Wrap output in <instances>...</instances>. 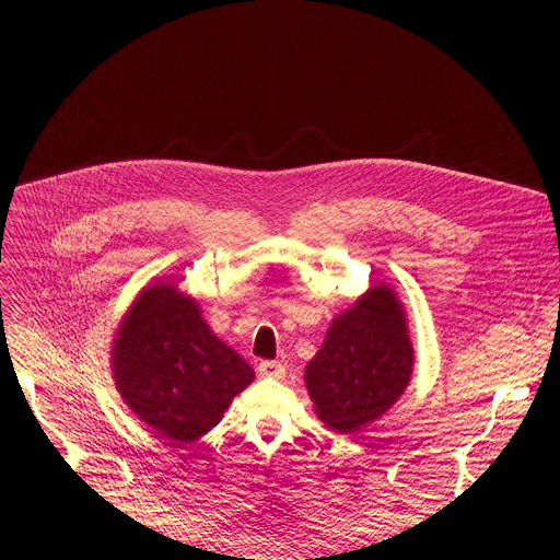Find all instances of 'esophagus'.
Listing matches in <instances>:
<instances>
[{
    "label": "esophagus",
    "instance_id": "1",
    "mask_svg": "<svg viewBox=\"0 0 560 560\" xmlns=\"http://www.w3.org/2000/svg\"><path fill=\"white\" fill-rule=\"evenodd\" d=\"M258 374L260 376H283L285 368L279 361H260L258 363Z\"/></svg>",
    "mask_w": 560,
    "mask_h": 560
}]
</instances>
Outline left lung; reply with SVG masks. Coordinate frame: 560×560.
I'll return each instance as SVG.
<instances>
[{"label":"left lung","instance_id":"left-lung-1","mask_svg":"<svg viewBox=\"0 0 560 560\" xmlns=\"http://www.w3.org/2000/svg\"><path fill=\"white\" fill-rule=\"evenodd\" d=\"M416 351L404 304L388 283H376L338 313L308 361L304 381L315 416L338 433H357L404 395Z\"/></svg>","mask_w":560,"mask_h":560}]
</instances>
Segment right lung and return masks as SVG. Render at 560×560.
<instances>
[{
    "label": "right lung",
    "instance_id": "obj_1",
    "mask_svg": "<svg viewBox=\"0 0 560 560\" xmlns=\"http://www.w3.org/2000/svg\"><path fill=\"white\" fill-rule=\"evenodd\" d=\"M110 374L131 413L165 445L209 433L254 381L252 365L211 331L174 279L138 292L115 329Z\"/></svg>",
    "mask_w": 560,
    "mask_h": 560
}]
</instances>
